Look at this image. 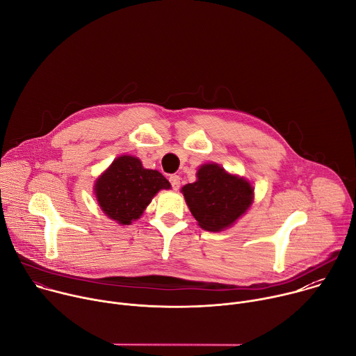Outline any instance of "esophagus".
Returning <instances> with one entry per match:
<instances>
[{"instance_id": "esophagus-1", "label": "esophagus", "mask_w": 356, "mask_h": 356, "mask_svg": "<svg viewBox=\"0 0 356 356\" xmlns=\"http://www.w3.org/2000/svg\"><path fill=\"white\" fill-rule=\"evenodd\" d=\"M169 181H170V184H172V187H173L175 190H177V188L180 187V176H179V175H172V176L169 177Z\"/></svg>"}]
</instances>
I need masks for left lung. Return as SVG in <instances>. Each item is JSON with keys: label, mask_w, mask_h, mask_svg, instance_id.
<instances>
[{"label": "left lung", "mask_w": 356, "mask_h": 356, "mask_svg": "<svg viewBox=\"0 0 356 356\" xmlns=\"http://www.w3.org/2000/svg\"><path fill=\"white\" fill-rule=\"evenodd\" d=\"M187 206L198 225L206 231H222L232 225L252 204V186L227 173L216 163L202 165L197 181L181 188Z\"/></svg>", "instance_id": "obj_1"}]
</instances>
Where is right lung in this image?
Returning a JSON list of instances; mask_svg holds the SVG:
<instances>
[{"label": "right lung", "mask_w": 356, "mask_h": 356, "mask_svg": "<svg viewBox=\"0 0 356 356\" xmlns=\"http://www.w3.org/2000/svg\"><path fill=\"white\" fill-rule=\"evenodd\" d=\"M170 183L158 170L143 169L139 159L120 156L95 183L97 201L110 218L122 225L131 224L161 188Z\"/></svg>", "instance_id": "obj_1"}]
</instances>
